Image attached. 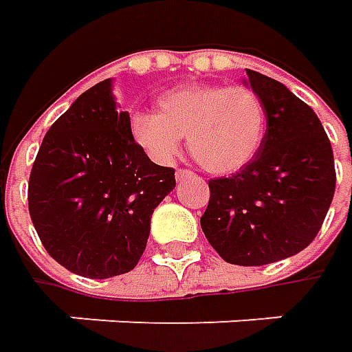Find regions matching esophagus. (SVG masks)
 I'll use <instances>...</instances> for the list:
<instances>
[{
	"label": "esophagus",
	"instance_id": "34e87169",
	"mask_svg": "<svg viewBox=\"0 0 352 352\" xmlns=\"http://www.w3.org/2000/svg\"><path fill=\"white\" fill-rule=\"evenodd\" d=\"M190 176H192V170H186V168L176 170V178H178V180H184V178H190Z\"/></svg>",
	"mask_w": 352,
	"mask_h": 352
}]
</instances>
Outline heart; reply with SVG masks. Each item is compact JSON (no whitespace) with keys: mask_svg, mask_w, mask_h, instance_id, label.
Returning <instances> with one entry per match:
<instances>
[{"mask_svg":"<svg viewBox=\"0 0 352 352\" xmlns=\"http://www.w3.org/2000/svg\"><path fill=\"white\" fill-rule=\"evenodd\" d=\"M129 131L160 164L172 162L188 137V148L204 168L229 174L256 155L264 137V105L247 86L182 84L158 98V113H133Z\"/></svg>","mask_w":352,"mask_h":352,"instance_id":"1","label":"heart"}]
</instances>
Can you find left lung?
Returning <instances> with one entry per match:
<instances>
[{
    "label": "left lung",
    "instance_id": "1",
    "mask_svg": "<svg viewBox=\"0 0 352 352\" xmlns=\"http://www.w3.org/2000/svg\"><path fill=\"white\" fill-rule=\"evenodd\" d=\"M266 133L236 174L210 180L199 223L219 256L263 266L294 256L319 233L335 194L331 142L314 109L268 76L247 70Z\"/></svg>",
    "mask_w": 352,
    "mask_h": 352
}]
</instances>
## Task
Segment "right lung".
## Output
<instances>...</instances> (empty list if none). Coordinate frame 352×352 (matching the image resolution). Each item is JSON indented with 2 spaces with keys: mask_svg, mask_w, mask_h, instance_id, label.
I'll list each match as a JSON object with an SVG mask.
<instances>
[{
  "mask_svg": "<svg viewBox=\"0 0 352 352\" xmlns=\"http://www.w3.org/2000/svg\"><path fill=\"white\" fill-rule=\"evenodd\" d=\"M117 111L111 80L84 91L48 129L29 176V213L47 252L86 278L133 270L146 249L151 215L176 186Z\"/></svg>",
  "mask_w": 352,
  "mask_h": 352,
  "instance_id": "add662e5",
  "label": "right lung"
}]
</instances>
